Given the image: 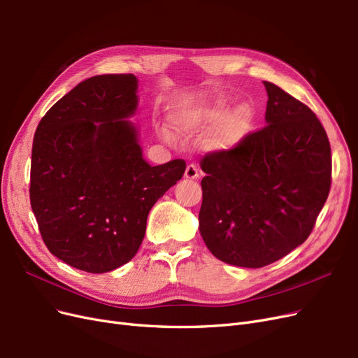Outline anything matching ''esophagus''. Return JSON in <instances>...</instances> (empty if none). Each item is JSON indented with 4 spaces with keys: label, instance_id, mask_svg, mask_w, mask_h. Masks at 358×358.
<instances>
[{
    "label": "esophagus",
    "instance_id": "obj_1",
    "mask_svg": "<svg viewBox=\"0 0 358 358\" xmlns=\"http://www.w3.org/2000/svg\"><path fill=\"white\" fill-rule=\"evenodd\" d=\"M199 176H200V170L196 164L187 166V170H185V178L187 179H199Z\"/></svg>",
    "mask_w": 358,
    "mask_h": 358
}]
</instances>
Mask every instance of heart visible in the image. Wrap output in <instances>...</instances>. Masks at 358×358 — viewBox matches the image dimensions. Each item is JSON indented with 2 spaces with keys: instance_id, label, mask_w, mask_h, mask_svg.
<instances>
[{
  "instance_id": "heart-1",
  "label": "heart",
  "mask_w": 358,
  "mask_h": 358,
  "mask_svg": "<svg viewBox=\"0 0 358 358\" xmlns=\"http://www.w3.org/2000/svg\"><path fill=\"white\" fill-rule=\"evenodd\" d=\"M230 106V100L218 96L189 106H180L171 113V125L179 133H199L208 129L215 123L213 131L206 140V146L212 150H225L234 148L248 133L252 122V110L248 104L236 106L234 109L224 113ZM162 138L171 140L166 129H159Z\"/></svg>"
}]
</instances>
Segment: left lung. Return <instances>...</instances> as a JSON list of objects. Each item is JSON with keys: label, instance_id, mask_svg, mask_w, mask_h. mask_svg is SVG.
<instances>
[{"label": "left lung", "instance_id": "obj_1", "mask_svg": "<svg viewBox=\"0 0 358 358\" xmlns=\"http://www.w3.org/2000/svg\"><path fill=\"white\" fill-rule=\"evenodd\" d=\"M267 125L200 166V234L227 264L258 268L305 242L331 185L326 129L306 104L264 82Z\"/></svg>", "mask_w": 358, "mask_h": 358}]
</instances>
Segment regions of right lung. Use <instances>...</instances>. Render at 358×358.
<instances>
[{
    "label": "right lung",
    "mask_w": 358,
    "mask_h": 358,
    "mask_svg": "<svg viewBox=\"0 0 358 358\" xmlns=\"http://www.w3.org/2000/svg\"><path fill=\"white\" fill-rule=\"evenodd\" d=\"M134 74L80 82L41 117L32 142L29 200L49 251L88 273L124 266L149 210L185 173V161L149 166L137 128Z\"/></svg>",
    "instance_id": "add662e5"
}]
</instances>
